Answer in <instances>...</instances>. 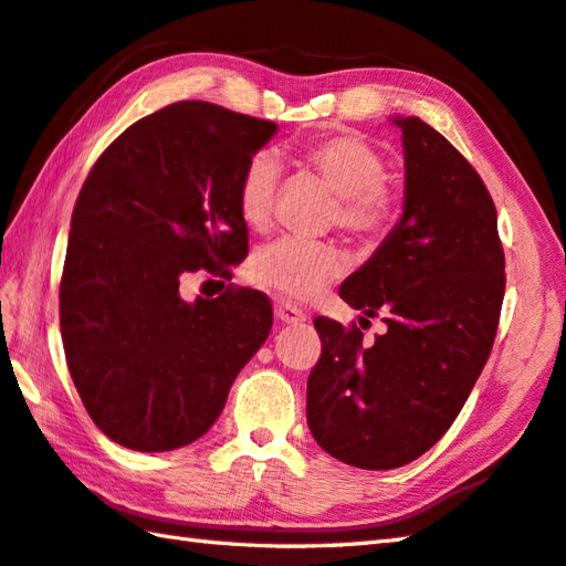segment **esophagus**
<instances>
[{
	"mask_svg": "<svg viewBox=\"0 0 566 566\" xmlns=\"http://www.w3.org/2000/svg\"><path fill=\"white\" fill-rule=\"evenodd\" d=\"M274 316H276V321L280 323H302V321H306V314L302 308H296L294 304H290V302H280L274 306Z\"/></svg>",
	"mask_w": 566,
	"mask_h": 566,
	"instance_id": "1",
	"label": "esophagus"
}]
</instances>
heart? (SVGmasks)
<instances>
[{"label":"heart","instance_id":"heart-1","mask_svg":"<svg viewBox=\"0 0 566 566\" xmlns=\"http://www.w3.org/2000/svg\"><path fill=\"white\" fill-rule=\"evenodd\" d=\"M304 160L338 195L335 221L355 238H379L399 216V199L384 185L387 165L363 136L335 134L311 140ZM282 167L272 153H255L238 177V211L252 228L272 221ZM343 272V252L326 240L280 238L255 252L252 280L290 298H311Z\"/></svg>","mask_w":566,"mask_h":566}]
</instances>
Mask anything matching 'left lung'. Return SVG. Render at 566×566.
I'll use <instances>...</instances> for the list:
<instances>
[{
    "label": "left lung",
    "instance_id": "left-lung-1",
    "mask_svg": "<svg viewBox=\"0 0 566 566\" xmlns=\"http://www.w3.org/2000/svg\"><path fill=\"white\" fill-rule=\"evenodd\" d=\"M394 124L403 140V213L340 286L343 302L381 316L387 333L365 345L357 326L318 316L323 350L306 387L311 436L359 469L403 467L448 432L486 365L506 290L482 177L418 116Z\"/></svg>",
    "mask_w": 566,
    "mask_h": 566
}]
</instances>
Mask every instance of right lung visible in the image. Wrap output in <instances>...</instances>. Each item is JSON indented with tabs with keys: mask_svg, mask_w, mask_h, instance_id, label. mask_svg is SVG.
Listing matches in <instances>:
<instances>
[{
	"mask_svg": "<svg viewBox=\"0 0 566 566\" xmlns=\"http://www.w3.org/2000/svg\"><path fill=\"white\" fill-rule=\"evenodd\" d=\"M276 124L209 102H175L128 126L80 189L60 280L70 377L106 438L138 452L195 442L272 328L270 298L226 286L179 296L248 255L238 177ZM223 284V282H221Z\"/></svg>",
	"mask_w": 566,
	"mask_h": 566,
	"instance_id": "add662e5",
	"label": "right lung"
}]
</instances>
